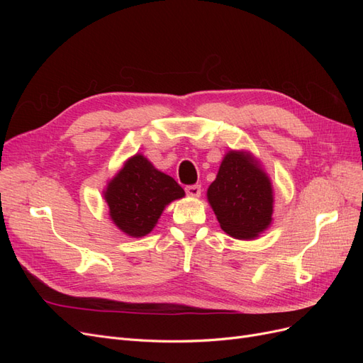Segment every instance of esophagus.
I'll return each mask as SVG.
<instances>
[{
    "mask_svg": "<svg viewBox=\"0 0 363 363\" xmlns=\"http://www.w3.org/2000/svg\"><path fill=\"white\" fill-rule=\"evenodd\" d=\"M184 191H186V194H188L189 196H200L201 195V186L200 184L186 186Z\"/></svg>",
    "mask_w": 363,
    "mask_h": 363,
    "instance_id": "obj_1",
    "label": "esophagus"
}]
</instances>
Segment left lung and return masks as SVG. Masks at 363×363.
<instances>
[{
  "label": "left lung",
  "instance_id": "8db88e82",
  "mask_svg": "<svg viewBox=\"0 0 363 363\" xmlns=\"http://www.w3.org/2000/svg\"><path fill=\"white\" fill-rule=\"evenodd\" d=\"M207 199L221 228L236 239H255L272 219L269 179L245 152L230 151L224 157Z\"/></svg>",
  "mask_w": 363,
  "mask_h": 363
}]
</instances>
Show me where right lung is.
Instances as JSON below:
<instances>
[{
	"label": "right lung",
	"mask_w": 363,
	"mask_h": 363,
	"mask_svg": "<svg viewBox=\"0 0 363 363\" xmlns=\"http://www.w3.org/2000/svg\"><path fill=\"white\" fill-rule=\"evenodd\" d=\"M183 195L177 182L136 155L108 183L104 196L113 223L128 236L140 238L156 225L164 206Z\"/></svg>",
	"instance_id": "obj_1"
}]
</instances>
